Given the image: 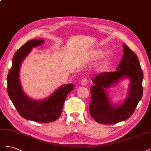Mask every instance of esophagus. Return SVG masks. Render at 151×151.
<instances>
[{"instance_id":"1","label":"esophagus","mask_w":151,"mask_h":151,"mask_svg":"<svg viewBox=\"0 0 151 151\" xmlns=\"http://www.w3.org/2000/svg\"><path fill=\"white\" fill-rule=\"evenodd\" d=\"M88 84V79L86 78H83L81 80V84L82 85H86Z\"/></svg>"}]
</instances>
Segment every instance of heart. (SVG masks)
Segmentation results:
<instances>
[{"label":"heart","mask_w":151,"mask_h":151,"mask_svg":"<svg viewBox=\"0 0 151 151\" xmlns=\"http://www.w3.org/2000/svg\"><path fill=\"white\" fill-rule=\"evenodd\" d=\"M103 53L100 51V50H95L91 53V58H92L93 60H97V59L103 56ZM110 58L108 57H104L103 60L101 61L99 64V68L100 69H103V68H106L109 65V63H110Z\"/></svg>","instance_id":"b5f03b06"}]
</instances>
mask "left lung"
<instances>
[{
	"label": "left lung",
	"instance_id": "8db88e82",
	"mask_svg": "<svg viewBox=\"0 0 151 151\" xmlns=\"http://www.w3.org/2000/svg\"><path fill=\"white\" fill-rule=\"evenodd\" d=\"M117 70L103 72L92 80L89 113L93 119L105 125L125 121L134 113L143 94V72L137 55L123 45V56ZM129 77L131 80L128 97L121 105L115 106L108 99L105 88H109L119 80Z\"/></svg>",
	"mask_w": 151,
	"mask_h": 151
}]
</instances>
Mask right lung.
I'll return each mask as SVG.
<instances>
[{"label": "right lung", "instance_id": "right-lung-1", "mask_svg": "<svg viewBox=\"0 0 151 151\" xmlns=\"http://www.w3.org/2000/svg\"><path fill=\"white\" fill-rule=\"evenodd\" d=\"M42 39L32 40L17 50L12 58V65L7 76V93L19 115L26 120L40 123L55 121L60 116L67 94L74 85L65 84L57 89L47 99L35 101L29 98L22 89L19 81V69L22 60L32 48L43 43Z\"/></svg>", "mask_w": 151, "mask_h": 151}]
</instances>
